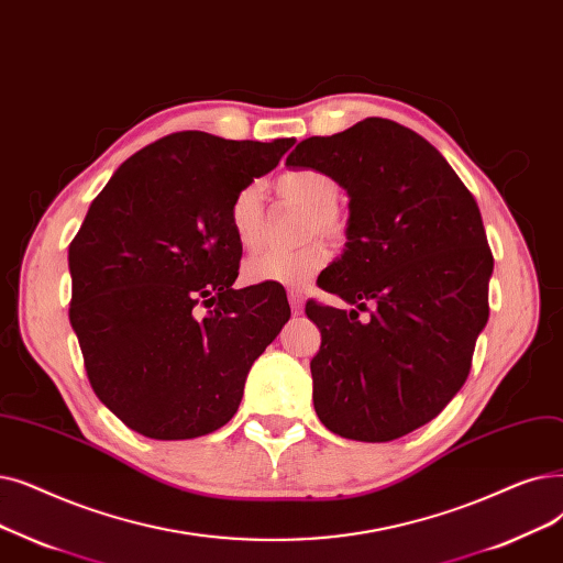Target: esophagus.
Listing matches in <instances>:
<instances>
[{
  "label": "esophagus",
  "instance_id": "1",
  "mask_svg": "<svg viewBox=\"0 0 563 563\" xmlns=\"http://www.w3.org/2000/svg\"><path fill=\"white\" fill-rule=\"evenodd\" d=\"M287 299H289V308L295 314H301L303 312V295L299 289H289L287 291Z\"/></svg>",
  "mask_w": 563,
  "mask_h": 563
}]
</instances>
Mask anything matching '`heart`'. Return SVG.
<instances>
[{"label": "heart", "instance_id": "obj_1", "mask_svg": "<svg viewBox=\"0 0 563 563\" xmlns=\"http://www.w3.org/2000/svg\"><path fill=\"white\" fill-rule=\"evenodd\" d=\"M278 198L291 207L303 209L301 239L322 234L329 241H340L347 232V221L338 209V181L317 167H299L283 173L274 181ZM230 228L243 249H255L264 232V205L257 184L241 188L230 205ZM327 262L322 241H308L295 251H264L243 264V280L251 285L278 283L303 285Z\"/></svg>", "mask_w": 563, "mask_h": 563}]
</instances>
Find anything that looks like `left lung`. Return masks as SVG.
<instances>
[{
	"mask_svg": "<svg viewBox=\"0 0 563 563\" xmlns=\"http://www.w3.org/2000/svg\"><path fill=\"white\" fill-rule=\"evenodd\" d=\"M285 165L324 169L350 192L345 253L317 283L356 310L306 303L322 333L317 417L356 442L409 434L462 388L490 314L495 260L474 195L426 137L382 117L308 137Z\"/></svg>",
	"mask_w": 563,
	"mask_h": 563,
	"instance_id": "1",
	"label": "left lung"
}]
</instances>
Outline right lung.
Instances as JSON below:
<instances>
[{
  "mask_svg": "<svg viewBox=\"0 0 563 563\" xmlns=\"http://www.w3.org/2000/svg\"><path fill=\"white\" fill-rule=\"evenodd\" d=\"M291 144L165 135L91 202L68 246V317L93 394L131 430L195 439L223 428L289 320L274 285L232 287L241 243L230 205Z\"/></svg>",
  "mask_w": 563,
  "mask_h": 563,
  "instance_id": "add662e5",
  "label": "right lung"
}]
</instances>
